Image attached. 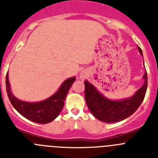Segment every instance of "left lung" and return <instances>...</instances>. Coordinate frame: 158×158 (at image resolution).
<instances>
[{"mask_svg":"<svg viewBox=\"0 0 158 158\" xmlns=\"http://www.w3.org/2000/svg\"><path fill=\"white\" fill-rule=\"evenodd\" d=\"M142 55V49L138 47ZM144 84L130 98L120 100H111L106 98L94 85L88 81H85V98L89 109L97 119L104 123H115L131 116L136 111L144 100L147 89V73L143 75Z\"/></svg>","mask_w":158,"mask_h":158,"instance_id":"1","label":"left lung"}]
</instances>
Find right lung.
<instances>
[{
    "label": "right lung",
    "mask_w": 158,
    "mask_h": 158,
    "mask_svg": "<svg viewBox=\"0 0 158 158\" xmlns=\"http://www.w3.org/2000/svg\"><path fill=\"white\" fill-rule=\"evenodd\" d=\"M76 77L68 78L62 83L58 91L51 97L40 102L28 103L16 98L10 90L8 73L6 75V91L8 99L14 108L21 115L32 122L45 124L51 123L58 117L63 108L66 95Z\"/></svg>",
    "instance_id": "obj_1"
}]
</instances>
